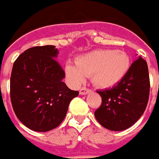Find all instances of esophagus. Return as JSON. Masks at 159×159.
Instances as JSON below:
<instances>
[{"label":"esophagus","mask_w":159,"mask_h":159,"mask_svg":"<svg viewBox=\"0 0 159 159\" xmlns=\"http://www.w3.org/2000/svg\"><path fill=\"white\" fill-rule=\"evenodd\" d=\"M91 92V90L89 89H87V88H81L80 90V95H87V94H89Z\"/></svg>","instance_id":"1"}]
</instances>
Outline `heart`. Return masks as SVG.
<instances>
[{"mask_svg": "<svg viewBox=\"0 0 159 159\" xmlns=\"http://www.w3.org/2000/svg\"><path fill=\"white\" fill-rule=\"evenodd\" d=\"M75 64L65 65V74L71 82L79 85L86 76H91L95 86L109 89L120 82L130 68V58L123 51L97 49L77 58Z\"/></svg>", "mask_w": 159, "mask_h": 159, "instance_id": "1", "label": "heart"}]
</instances>
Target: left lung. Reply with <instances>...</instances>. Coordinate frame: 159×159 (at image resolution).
Here are the masks:
<instances>
[{"instance_id": "obj_1", "label": "left lung", "mask_w": 159, "mask_h": 159, "mask_svg": "<svg viewBox=\"0 0 159 159\" xmlns=\"http://www.w3.org/2000/svg\"><path fill=\"white\" fill-rule=\"evenodd\" d=\"M102 104L95 117L103 127L122 131L134 125L143 114L150 95V77L146 61L139 57L124 79L110 89L99 90Z\"/></svg>"}]
</instances>
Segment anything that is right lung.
Masks as SVG:
<instances>
[{
    "label": "right lung",
    "mask_w": 159,
    "mask_h": 159,
    "mask_svg": "<svg viewBox=\"0 0 159 159\" xmlns=\"http://www.w3.org/2000/svg\"><path fill=\"white\" fill-rule=\"evenodd\" d=\"M53 45L28 48L16 58L10 76V100L17 119L31 130L48 132L64 120L79 91L63 82L64 70Z\"/></svg>",
    "instance_id": "add662e5"
}]
</instances>
